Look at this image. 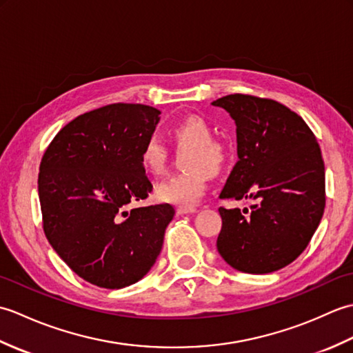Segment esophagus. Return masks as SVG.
Returning <instances> with one entry per match:
<instances>
[{"label":"esophagus","mask_w":353,"mask_h":353,"mask_svg":"<svg viewBox=\"0 0 353 353\" xmlns=\"http://www.w3.org/2000/svg\"><path fill=\"white\" fill-rule=\"evenodd\" d=\"M194 212H196V208H182V206H179V208H177V214H179V215L194 214Z\"/></svg>","instance_id":"34e87169"}]
</instances>
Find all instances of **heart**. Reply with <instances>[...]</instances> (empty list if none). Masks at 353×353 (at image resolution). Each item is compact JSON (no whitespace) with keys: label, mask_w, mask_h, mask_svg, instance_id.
<instances>
[{"label":"heart","mask_w":353,"mask_h":353,"mask_svg":"<svg viewBox=\"0 0 353 353\" xmlns=\"http://www.w3.org/2000/svg\"><path fill=\"white\" fill-rule=\"evenodd\" d=\"M171 138L179 148H190L183 157V167L188 168L170 176L157 185L156 196L163 203L192 208L208 190L211 171H219L226 159V150L220 141L214 139V129L205 118L190 115L171 127ZM167 148L157 138H148L142 145L139 162L148 174L157 176L167 165Z\"/></svg>","instance_id":"1"}]
</instances>
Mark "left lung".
I'll return each mask as SVG.
<instances>
[{"label": "left lung", "instance_id": "obj_1", "mask_svg": "<svg viewBox=\"0 0 353 353\" xmlns=\"http://www.w3.org/2000/svg\"><path fill=\"white\" fill-rule=\"evenodd\" d=\"M236 124L238 162L221 199H253L249 209L220 208L216 249L238 272L264 274L291 264L325 212V163L302 117L270 99L230 94L212 101Z\"/></svg>", "mask_w": 353, "mask_h": 353}]
</instances>
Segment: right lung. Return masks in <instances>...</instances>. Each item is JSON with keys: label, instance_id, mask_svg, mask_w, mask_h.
Returning a JSON list of instances; mask_svg holds the SVG:
<instances>
[{"label": "right lung", "instance_id": "right-lung-1", "mask_svg": "<svg viewBox=\"0 0 353 353\" xmlns=\"http://www.w3.org/2000/svg\"><path fill=\"white\" fill-rule=\"evenodd\" d=\"M161 112L108 104L72 119L42 156L37 191L43 232L81 279L119 290L142 279L162 250L171 205L133 208L153 185L139 162Z\"/></svg>", "mask_w": 353, "mask_h": 353}]
</instances>
